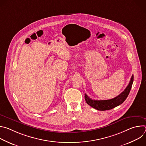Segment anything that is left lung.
I'll return each mask as SVG.
<instances>
[{
    "label": "left lung",
    "instance_id": "left-lung-1",
    "mask_svg": "<svg viewBox=\"0 0 146 146\" xmlns=\"http://www.w3.org/2000/svg\"><path fill=\"white\" fill-rule=\"evenodd\" d=\"M133 81V75L132 76L129 84L125 89V90L121 92L117 96L108 100H93L89 98L87 94H85V100L88 105L92 108L98 110H108L112 109L122 104L127 98L128 97Z\"/></svg>",
    "mask_w": 146,
    "mask_h": 146
}]
</instances>
